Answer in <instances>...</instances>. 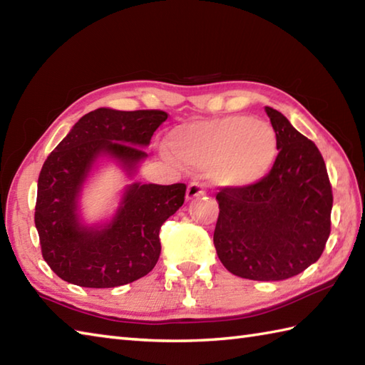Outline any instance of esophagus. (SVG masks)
Masks as SVG:
<instances>
[{"label":"esophagus","mask_w":365,"mask_h":365,"mask_svg":"<svg viewBox=\"0 0 365 365\" xmlns=\"http://www.w3.org/2000/svg\"><path fill=\"white\" fill-rule=\"evenodd\" d=\"M204 192L205 191L202 188V185H200L199 182H191L188 185V188H187V200H191V199H195V197L202 196Z\"/></svg>","instance_id":"esophagus-1"}]
</instances>
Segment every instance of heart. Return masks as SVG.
<instances>
[{
    "mask_svg": "<svg viewBox=\"0 0 365 365\" xmlns=\"http://www.w3.org/2000/svg\"><path fill=\"white\" fill-rule=\"evenodd\" d=\"M168 149L182 165L210 166L212 180L220 187L246 188L273 168L277 135L265 120L227 115L177 127Z\"/></svg>",
    "mask_w": 365,
    "mask_h": 365,
    "instance_id": "obj_1",
    "label": "heart"
}]
</instances>
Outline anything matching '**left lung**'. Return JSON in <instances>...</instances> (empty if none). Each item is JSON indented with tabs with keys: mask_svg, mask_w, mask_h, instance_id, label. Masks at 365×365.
<instances>
[{
	"mask_svg": "<svg viewBox=\"0 0 365 365\" xmlns=\"http://www.w3.org/2000/svg\"><path fill=\"white\" fill-rule=\"evenodd\" d=\"M277 157L260 182L221 188L213 243L232 274L284 281L320 259L331 234L332 188L317 145L284 114L265 106Z\"/></svg>",
	"mask_w": 365,
	"mask_h": 365,
	"instance_id": "obj_1",
	"label": "left lung"
}]
</instances>
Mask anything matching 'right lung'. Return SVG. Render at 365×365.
Listing matches in <instances>:
<instances>
[{"label":"right lung","mask_w":365,"mask_h":365,"mask_svg":"<svg viewBox=\"0 0 365 365\" xmlns=\"http://www.w3.org/2000/svg\"><path fill=\"white\" fill-rule=\"evenodd\" d=\"M168 113L98 108L75 123L45 160L37 182L34 222L43 260L64 281L110 289L130 284L157 265L160 229L185 202L187 185H128L114 218L102 227L84 226L78 197L98 157L110 155L131 175L147 157L141 147Z\"/></svg>","instance_id":"right-lung-1"}]
</instances>
